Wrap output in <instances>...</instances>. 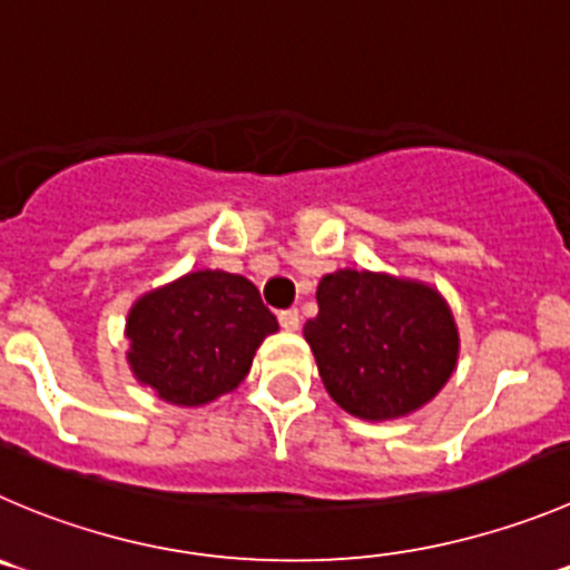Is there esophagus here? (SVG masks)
<instances>
[{"label":"esophagus","mask_w":570,"mask_h":570,"mask_svg":"<svg viewBox=\"0 0 570 570\" xmlns=\"http://www.w3.org/2000/svg\"><path fill=\"white\" fill-rule=\"evenodd\" d=\"M279 324H282V330L296 333V330H299V311H296V307H291V311H282L279 313Z\"/></svg>","instance_id":"esophagus-1"}]
</instances>
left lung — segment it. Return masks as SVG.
<instances>
[{"mask_svg":"<svg viewBox=\"0 0 570 570\" xmlns=\"http://www.w3.org/2000/svg\"><path fill=\"white\" fill-rule=\"evenodd\" d=\"M305 324L330 397L357 420H400L431 403L459 361V327L433 285L341 268L316 291Z\"/></svg>","mask_w":570,"mask_h":570,"instance_id":"obj_1","label":"left lung"}]
</instances>
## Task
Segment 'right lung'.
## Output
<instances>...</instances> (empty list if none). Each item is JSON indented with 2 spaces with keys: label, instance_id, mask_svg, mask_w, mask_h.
<instances>
[{
  "label": "right lung",
  "instance_id": "obj_1",
  "mask_svg": "<svg viewBox=\"0 0 570 570\" xmlns=\"http://www.w3.org/2000/svg\"><path fill=\"white\" fill-rule=\"evenodd\" d=\"M279 330L246 276L200 268L148 291L126 318L128 366L159 400L198 409L235 392Z\"/></svg>",
  "mask_w": 570,
  "mask_h": 570
}]
</instances>
